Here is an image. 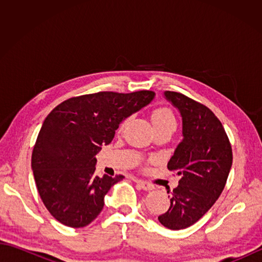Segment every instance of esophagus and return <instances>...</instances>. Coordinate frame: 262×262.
Wrapping results in <instances>:
<instances>
[{
  "instance_id": "obj_1",
  "label": "esophagus",
  "mask_w": 262,
  "mask_h": 262,
  "mask_svg": "<svg viewBox=\"0 0 262 262\" xmlns=\"http://www.w3.org/2000/svg\"><path fill=\"white\" fill-rule=\"evenodd\" d=\"M134 181L137 183V185H140L142 187V189H144V190H146V191L153 190L154 189V186L152 185V183H149L147 181H144L141 179H134Z\"/></svg>"
}]
</instances>
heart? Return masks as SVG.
<instances>
[{"label": "heart", "mask_w": 262, "mask_h": 262, "mask_svg": "<svg viewBox=\"0 0 262 262\" xmlns=\"http://www.w3.org/2000/svg\"><path fill=\"white\" fill-rule=\"evenodd\" d=\"M152 121L154 124V127L158 128L161 126H164V125H176V117L173 115V113L166 107H160L154 109L152 111ZM126 124V121H124L121 124V127H124Z\"/></svg>", "instance_id": "heart-1"}]
</instances>
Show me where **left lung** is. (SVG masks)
I'll return each instance as SVG.
<instances>
[{
    "label": "left lung",
    "mask_w": 262,
    "mask_h": 262,
    "mask_svg": "<svg viewBox=\"0 0 262 262\" xmlns=\"http://www.w3.org/2000/svg\"><path fill=\"white\" fill-rule=\"evenodd\" d=\"M164 96L180 111L183 138L168 163V169L180 176L179 185L159 221L170 230H182L202 219L219 199L233 154L223 125L209 108L179 92L165 91Z\"/></svg>",
    "instance_id": "8db88e82"
}]
</instances>
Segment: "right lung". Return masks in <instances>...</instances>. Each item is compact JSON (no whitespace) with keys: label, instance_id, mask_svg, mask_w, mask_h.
Here are the masks:
<instances>
[{"label":"right lung","instance_id":"add662e5","mask_svg":"<svg viewBox=\"0 0 262 262\" xmlns=\"http://www.w3.org/2000/svg\"><path fill=\"white\" fill-rule=\"evenodd\" d=\"M155 93L98 92L65 100L43 120L31 168L43 205L59 223L90 224L104 196L124 176L94 174L97 153L108 145L120 122L152 101Z\"/></svg>","mask_w":262,"mask_h":262}]
</instances>
